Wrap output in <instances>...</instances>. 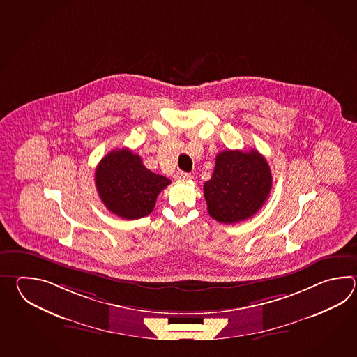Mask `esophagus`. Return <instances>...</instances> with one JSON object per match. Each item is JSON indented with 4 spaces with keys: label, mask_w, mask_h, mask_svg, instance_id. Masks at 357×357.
<instances>
[{
    "label": "esophagus",
    "mask_w": 357,
    "mask_h": 357,
    "mask_svg": "<svg viewBox=\"0 0 357 357\" xmlns=\"http://www.w3.org/2000/svg\"><path fill=\"white\" fill-rule=\"evenodd\" d=\"M192 176L188 174V172H183V171H178L177 174H176L175 178L176 180H178V181H185V180H190Z\"/></svg>",
    "instance_id": "1"
}]
</instances>
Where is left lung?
I'll return each mask as SVG.
<instances>
[{"instance_id":"8db88e82","label":"left lung","mask_w":357,"mask_h":357,"mask_svg":"<svg viewBox=\"0 0 357 357\" xmlns=\"http://www.w3.org/2000/svg\"><path fill=\"white\" fill-rule=\"evenodd\" d=\"M271 189V168L258 151H223L204 183L208 213L220 223L248 220L264 205Z\"/></svg>"}]
</instances>
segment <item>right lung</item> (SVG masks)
<instances>
[{
  "mask_svg": "<svg viewBox=\"0 0 357 357\" xmlns=\"http://www.w3.org/2000/svg\"><path fill=\"white\" fill-rule=\"evenodd\" d=\"M171 181L145 167L140 155L128 148L108 153L96 169L99 197L109 212L123 220L151 214L157 197Z\"/></svg>",
  "mask_w": 357,
  "mask_h": 357,
  "instance_id": "obj_1",
  "label": "right lung"
}]
</instances>
